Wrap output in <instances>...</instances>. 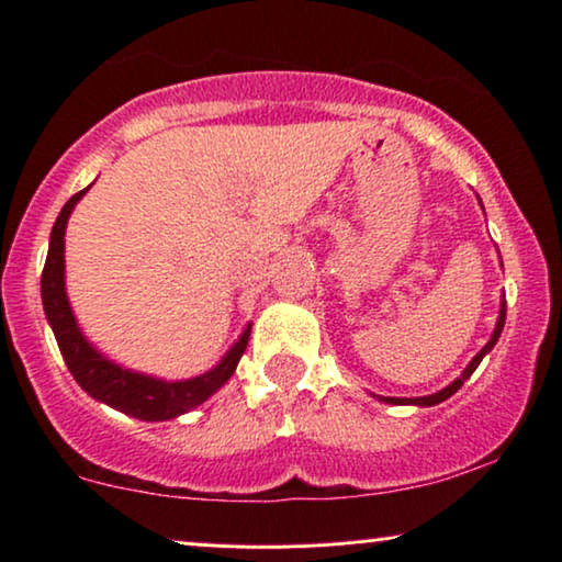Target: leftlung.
I'll return each instance as SVG.
<instances>
[{
	"label": "left lung",
	"mask_w": 562,
	"mask_h": 562,
	"mask_svg": "<svg viewBox=\"0 0 562 562\" xmlns=\"http://www.w3.org/2000/svg\"><path fill=\"white\" fill-rule=\"evenodd\" d=\"M482 204V202H480ZM501 267H503V261H501ZM503 324H506V295L501 297V314H498V322H495V329H493V334H490V339H487V345L482 347V350L474 355V358L470 360V366L464 368V371H461V375L459 379H453L449 386L446 389H440V392H436V394H428V396H379L381 402H389V404H415V407H432V404H440V402H446L449 400L451 394H457L459 389H461V383H464L467 379H470V375L477 371V366L482 363V358H485V355L493 350L495 347V342H498L501 339V331H503ZM375 396V394H373Z\"/></svg>",
	"instance_id": "1"
}]
</instances>
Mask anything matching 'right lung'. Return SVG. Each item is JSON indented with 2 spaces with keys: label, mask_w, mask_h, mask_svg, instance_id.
I'll list each match as a JSON object with an SVG mask.
<instances>
[{
  "label": "right lung",
  "mask_w": 562,
  "mask_h": 562,
  "mask_svg": "<svg viewBox=\"0 0 562 562\" xmlns=\"http://www.w3.org/2000/svg\"><path fill=\"white\" fill-rule=\"evenodd\" d=\"M88 189H82L80 194H75L64 204L52 228V238H48L46 265L44 274H41V297H44L46 322L54 329L56 345H59L69 373L75 375V381L80 383L92 400L109 404V407L145 423L173 420V417L183 415V412L207 402L217 389H223L231 381V375L236 373L240 355L246 352L248 337H251V324L244 326L240 337L220 358L215 368L194 375V379L166 381L158 379V375L132 371V368H124L116 360L105 358L85 337L80 324H77L75 311L67 297V277H64V233H67V223L75 204L80 202Z\"/></svg>",
  "instance_id": "1"
}]
</instances>
